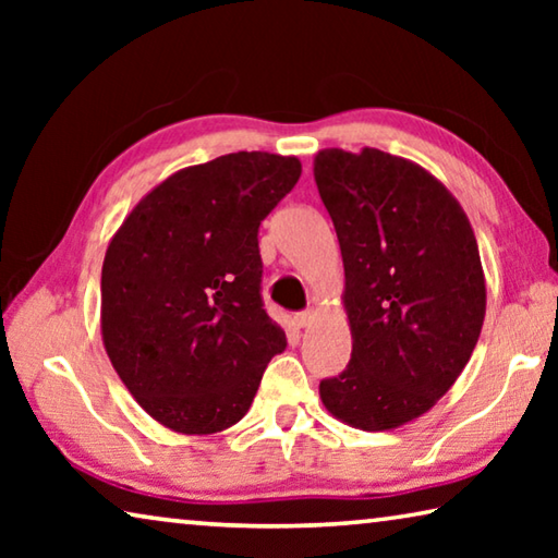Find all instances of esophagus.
<instances>
[{"label":"esophagus","instance_id":"1","mask_svg":"<svg viewBox=\"0 0 558 558\" xmlns=\"http://www.w3.org/2000/svg\"><path fill=\"white\" fill-rule=\"evenodd\" d=\"M315 317H317L315 310H305V313H298L295 315V325L298 327H310V325L315 323Z\"/></svg>","mask_w":558,"mask_h":558}]
</instances>
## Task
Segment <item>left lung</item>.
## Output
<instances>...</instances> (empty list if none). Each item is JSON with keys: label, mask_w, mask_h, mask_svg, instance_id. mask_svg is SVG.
<instances>
[{"label": "left lung", "mask_w": 558, "mask_h": 558, "mask_svg": "<svg viewBox=\"0 0 558 558\" xmlns=\"http://www.w3.org/2000/svg\"><path fill=\"white\" fill-rule=\"evenodd\" d=\"M317 192L344 263L347 369L319 399L381 433L430 411L465 369L485 323V272L468 214L428 169L381 149H319Z\"/></svg>", "instance_id": "left-lung-1"}]
</instances>
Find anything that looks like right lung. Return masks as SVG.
<instances>
[{
	"mask_svg": "<svg viewBox=\"0 0 558 558\" xmlns=\"http://www.w3.org/2000/svg\"><path fill=\"white\" fill-rule=\"evenodd\" d=\"M298 157L231 153L184 167L112 233L100 332L135 401L165 428L211 436L248 413L288 347L260 300L258 226L300 179Z\"/></svg>",
	"mask_w": 558,
	"mask_h": 558,
	"instance_id": "obj_1",
	"label": "right lung"
}]
</instances>
